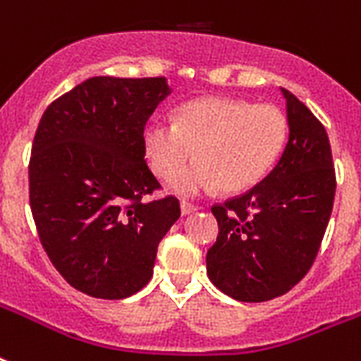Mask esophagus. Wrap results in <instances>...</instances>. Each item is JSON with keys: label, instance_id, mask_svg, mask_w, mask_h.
Instances as JSON below:
<instances>
[{"label": "esophagus", "instance_id": "34e87169", "mask_svg": "<svg viewBox=\"0 0 361 361\" xmlns=\"http://www.w3.org/2000/svg\"><path fill=\"white\" fill-rule=\"evenodd\" d=\"M197 209H198L197 204H192V202H181V214H183V215L192 214V212H197Z\"/></svg>", "mask_w": 361, "mask_h": 361}]
</instances>
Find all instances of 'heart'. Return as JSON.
<instances>
[{
	"mask_svg": "<svg viewBox=\"0 0 361 361\" xmlns=\"http://www.w3.org/2000/svg\"><path fill=\"white\" fill-rule=\"evenodd\" d=\"M286 140V118L274 104L204 97L185 103L176 121L155 120L144 130L149 166L172 178L195 149L197 161L172 180L183 197L219 185L223 191L249 189L262 180Z\"/></svg>",
	"mask_w": 361,
	"mask_h": 361,
	"instance_id": "1",
	"label": "heart"
}]
</instances>
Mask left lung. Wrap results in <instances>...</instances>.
Here are the masks:
<instances>
[{
  "label": "left lung",
  "mask_w": 361,
  "mask_h": 361,
  "mask_svg": "<svg viewBox=\"0 0 361 361\" xmlns=\"http://www.w3.org/2000/svg\"><path fill=\"white\" fill-rule=\"evenodd\" d=\"M288 142L260 183L214 204L219 236L208 249V277L221 292L258 303L283 296L319 255L336 197V169L324 125L281 87Z\"/></svg>",
  "instance_id": "1"
}]
</instances>
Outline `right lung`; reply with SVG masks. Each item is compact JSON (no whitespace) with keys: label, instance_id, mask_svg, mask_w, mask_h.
Instances as JSON below:
<instances>
[{"label":"right lung","instance_id":"right-lung-1","mask_svg":"<svg viewBox=\"0 0 361 361\" xmlns=\"http://www.w3.org/2000/svg\"><path fill=\"white\" fill-rule=\"evenodd\" d=\"M164 76H93L48 104L30 157V206L44 252L73 288L121 300L147 285L181 215L146 163L144 129Z\"/></svg>","mask_w":361,"mask_h":361}]
</instances>
